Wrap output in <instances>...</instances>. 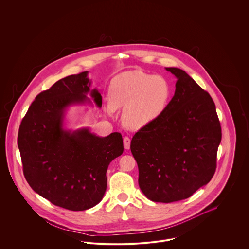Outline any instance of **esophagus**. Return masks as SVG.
<instances>
[{
    "instance_id": "obj_1",
    "label": "esophagus",
    "mask_w": 249,
    "mask_h": 249,
    "mask_svg": "<svg viewBox=\"0 0 249 249\" xmlns=\"http://www.w3.org/2000/svg\"><path fill=\"white\" fill-rule=\"evenodd\" d=\"M123 142H124V147H125V149H129L130 146V138H129L128 136L124 137V139H123Z\"/></svg>"
}]
</instances>
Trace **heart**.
<instances>
[{
	"instance_id": "1",
	"label": "heart",
	"mask_w": 249,
	"mask_h": 249,
	"mask_svg": "<svg viewBox=\"0 0 249 249\" xmlns=\"http://www.w3.org/2000/svg\"><path fill=\"white\" fill-rule=\"evenodd\" d=\"M108 113L123 109V123L140 129L159 119L169 105L172 88L164 77L139 70L121 72L113 78L108 90Z\"/></svg>"
}]
</instances>
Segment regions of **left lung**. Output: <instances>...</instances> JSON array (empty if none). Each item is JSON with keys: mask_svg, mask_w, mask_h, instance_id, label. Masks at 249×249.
Listing matches in <instances>:
<instances>
[{"mask_svg": "<svg viewBox=\"0 0 249 249\" xmlns=\"http://www.w3.org/2000/svg\"><path fill=\"white\" fill-rule=\"evenodd\" d=\"M166 70L178 78L175 95L159 119L134 134L130 151L142 193L169 203L189 198L212 179L221 127L209 93L186 71Z\"/></svg>", "mask_w": 249, "mask_h": 249, "instance_id": "left-lung-1", "label": "left lung"}]
</instances>
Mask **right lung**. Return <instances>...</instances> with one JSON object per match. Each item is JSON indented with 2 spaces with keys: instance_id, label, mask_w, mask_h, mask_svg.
<instances>
[{
  "instance_id": "right-lung-1",
  "label": "right lung",
  "mask_w": 249,
  "mask_h": 249,
  "mask_svg": "<svg viewBox=\"0 0 249 249\" xmlns=\"http://www.w3.org/2000/svg\"><path fill=\"white\" fill-rule=\"evenodd\" d=\"M88 71L57 81L36 96L18 130V145L24 177L31 188L51 203L84 211L102 201L110 162L123 153L119 132L99 137L89 129L62 128L67 107L90 102ZM97 107L102 96L90 91Z\"/></svg>"
}]
</instances>
